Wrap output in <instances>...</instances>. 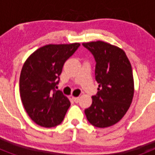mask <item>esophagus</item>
<instances>
[{
    "instance_id": "34e87169",
    "label": "esophagus",
    "mask_w": 155,
    "mask_h": 155,
    "mask_svg": "<svg viewBox=\"0 0 155 155\" xmlns=\"http://www.w3.org/2000/svg\"><path fill=\"white\" fill-rule=\"evenodd\" d=\"M72 98H73V100L76 102V103H78V102H79V100H80V98H79V97H72Z\"/></svg>"
}]
</instances>
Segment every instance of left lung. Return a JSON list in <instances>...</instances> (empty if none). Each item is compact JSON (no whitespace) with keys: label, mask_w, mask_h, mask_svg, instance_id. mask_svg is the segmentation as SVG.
Instances as JSON below:
<instances>
[{"label":"left lung","mask_w":155,"mask_h":155,"mask_svg":"<svg viewBox=\"0 0 155 155\" xmlns=\"http://www.w3.org/2000/svg\"><path fill=\"white\" fill-rule=\"evenodd\" d=\"M96 61L98 92L84 110L91 125L105 128L118 123L127 113L134 94L132 67L125 52L103 41L84 42Z\"/></svg>","instance_id":"left-lung-1"}]
</instances>
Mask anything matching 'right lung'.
<instances>
[{"instance_id": "1", "label": "right lung", "mask_w": 155, "mask_h": 155, "mask_svg": "<svg viewBox=\"0 0 155 155\" xmlns=\"http://www.w3.org/2000/svg\"><path fill=\"white\" fill-rule=\"evenodd\" d=\"M79 46L78 42L46 45L31 53L23 65L19 80L21 102L31 120L41 127L61 124L69 109L68 97L56 88L64 63Z\"/></svg>"}]
</instances>
